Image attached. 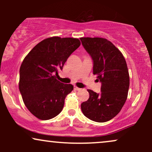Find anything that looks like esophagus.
Segmentation results:
<instances>
[{
  "label": "esophagus",
  "instance_id": "1",
  "mask_svg": "<svg viewBox=\"0 0 152 152\" xmlns=\"http://www.w3.org/2000/svg\"><path fill=\"white\" fill-rule=\"evenodd\" d=\"M74 89L76 91H80V90H81V88H78V87H77V86H74Z\"/></svg>",
  "mask_w": 152,
  "mask_h": 152
}]
</instances>
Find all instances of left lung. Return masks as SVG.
Here are the masks:
<instances>
[{"label": "left lung", "instance_id": "obj_1", "mask_svg": "<svg viewBox=\"0 0 152 152\" xmlns=\"http://www.w3.org/2000/svg\"><path fill=\"white\" fill-rule=\"evenodd\" d=\"M94 61L93 74L102 82L101 93L88 89L89 98L81 105L85 116L106 122L117 115L124 105L129 88V74L121 52L103 38H80Z\"/></svg>", "mask_w": 152, "mask_h": 152}]
</instances>
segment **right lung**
Segmentation results:
<instances>
[{
  "instance_id": "right-lung-1",
  "label": "right lung",
  "mask_w": 152,
  "mask_h": 152,
  "mask_svg": "<svg viewBox=\"0 0 152 152\" xmlns=\"http://www.w3.org/2000/svg\"><path fill=\"white\" fill-rule=\"evenodd\" d=\"M81 45L78 38L53 36L46 38L28 53L20 68L19 90L27 109L41 120L61 113L72 84L56 79L59 69Z\"/></svg>"
}]
</instances>
